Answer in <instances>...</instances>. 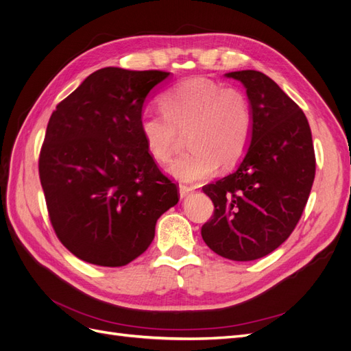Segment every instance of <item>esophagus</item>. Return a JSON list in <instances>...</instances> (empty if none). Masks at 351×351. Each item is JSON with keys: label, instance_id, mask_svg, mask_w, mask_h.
Returning <instances> with one entry per match:
<instances>
[{"label": "esophagus", "instance_id": "1", "mask_svg": "<svg viewBox=\"0 0 351 351\" xmlns=\"http://www.w3.org/2000/svg\"><path fill=\"white\" fill-rule=\"evenodd\" d=\"M193 187L192 186H186V184H180L178 186V192H180V197L182 199H184V197H187L189 195H192L193 193Z\"/></svg>", "mask_w": 351, "mask_h": 351}]
</instances>
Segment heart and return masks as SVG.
I'll return each mask as SVG.
<instances>
[{"label": "heart", "instance_id": "1", "mask_svg": "<svg viewBox=\"0 0 351 351\" xmlns=\"http://www.w3.org/2000/svg\"><path fill=\"white\" fill-rule=\"evenodd\" d=\"M161 110L143 111L139 132L151 156L167 162L178 133L187 130L190 149L168 168L182 183L200 182L218 165L237 164L250 145L253 110L246 93L237 88L202 77L187 79L162 95Z\"/></svg>", "mask_w": 351, "mask_h": 351}]
</instances>
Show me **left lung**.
<instances>
[{
    "label": "left lung",
    "mask_w": 351,
    "mask_h": 351,
    "mask_svg": "<svg viewBox=\"0 0 351 351\" xmlns=\"http://www.w3.org/2000/svg\"><path fill=\"white\" fill-rule=\"evenodd\" d=\"M226 76L246 88L253 136L236 171L202 187L215 206L202 239L219 256L246 262L290 237L309 199L316 159L304 112L277 83L256 70Z\"/></svg>",
    "instance_id": "left-lung-1"
}]
</instances>
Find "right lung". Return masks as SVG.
Masks as SVG:
<instances>
[{
  "label": "right lung",
  "mask_w": 351,
  "mask_h": 351,
  "mask_svg": "<svg viewBox=\"0 0 351 351\" xmlns=\"http://www.w3.org/2000/svg\"><path fill=\"white\" fill-rule=\"evenodd\" d=\"M161 70L105 67L62 99L48 121L39 178L58 240L79 259L124 267L149 247L180 193L147 152L139 119Z\"/></svg>",
  "instance_id": "obj_1"
}]
</instances>
